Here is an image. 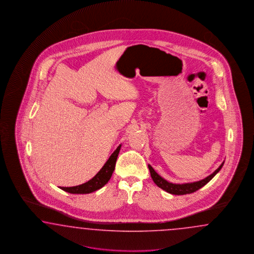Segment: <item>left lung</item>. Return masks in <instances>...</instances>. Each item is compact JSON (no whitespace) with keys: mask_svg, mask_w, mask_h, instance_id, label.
<instances>
[{"mask_svg":"<svg viewBox=\"0 0 254 254\" xmlns=\"http://www.w3.org/2000/svg\"><path fill=\"white\" fill-rule=\"evenodd\" d=\"M223 163L218 169H216L212 174H210L208 177L205 178L204 180H201L199 182H195V183H191V184H184V185H175V184L169 183L166 180H164L163 178L160 177L150 165H148V168H149L150 173H151V177L153 179L155 185H157L159 188L165 190L166 192L172 193V194L180 195V194L192 193V192L197 191L200 188H202L204 185H207L208 182L215 176L216 174L223 168Z\"/></svg>","mask_w":254,"mask_h":254,"instance_id":"1","label":"left lung"}]
</instances>
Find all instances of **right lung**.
<instances>
[{"instance_id": "add662e5", "label": "right lung", "mask_w": 254, "mask_h": 254, "mask_svg": "<svg viewBox=\"0 0 254 254\" xmlns=\"http://www.w3.org/2000/svg\"><path fill=\"white\" fill-rule=\"evenodd\" d=\"M121 149V145L117 147L116 151L110 156L108 161L104 164L100 171L93 177L90 181L83 185L73 186V187H61V189L69 193H89L103 187L107 184L112 177V174L116 168V159Z\"/></svg>"}]
</instances>
